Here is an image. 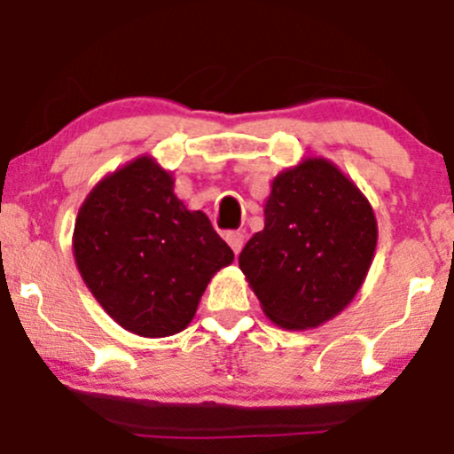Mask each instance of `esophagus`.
<instances>
[{
	"label": "esophagus",
	"mask_w": 454,
	"mask_h": 454,
	"mask_svg": "<svg viewBox=\"0 0 454 454\" xmlns=\"http://www.w3.org/2000/svg\"><path fill=\"white\" fill-rule=\"evenodd\" d=\"M226 241L232 247V252L239 254V252H241L243 243H245V234L241 231H228L226 232Z\"/></svg>",
	"instance_id": "34e87169"
}]
</instances>
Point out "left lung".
Returning <instances> with one entry per match:
<instances>
[{"label":"left lung","instance_id":"obj_1","mask_svg":"<svg viewBox=\"0 0 454 454\" xmlns=\"http://www.w3.org/2000/svg\"><path fill=\"white\" fill-rule=\"evenodd\" d=\"M378 243L363 192L325 158H307L270 184L264 228L239 256L269 320L305 331L335 317L361 290Z\"/></svg>","mask_w":454,"mask_h":454}]
</instances>
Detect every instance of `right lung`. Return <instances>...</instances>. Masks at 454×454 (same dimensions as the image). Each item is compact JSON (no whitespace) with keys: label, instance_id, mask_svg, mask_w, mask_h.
<instances>
[{"label":"right lung","instance_id":"right-lung-1","mask_svg":"<svg viewBox=\"0 0 454 454\" xmlns=\"http://www.w3.org/2000/svg\"><path fill=\"white\" fill-rule=\"evenodd\" d=\"M72 247L98 303L140 337L184 331L213 275L234 260L209 217L185 209L173 176L149 155L93 187L78 209Z\"/></svg>","mask_w":454,"mask_h":454}]
</instances>
